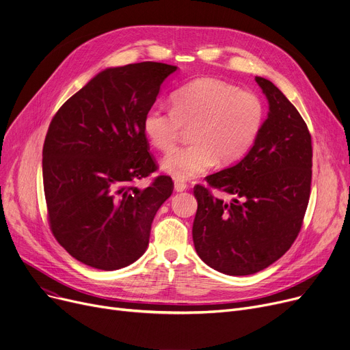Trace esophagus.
I'll use <instances>...</instances> for the list:
<instances>
[{
	"mask_svg": "<svg viewBox=\"0 0 350 350\" xmlns=\"http://www.w3.org/2000/svg\"><path fill=\"white\" fill-rule=\"evenodd\" d=\"M187 187H189L187 183H184L183 180H176V181H174V190H176L177 193L187 190Z\"/></svg>",
	"mask_w": 350,
	"mask_h": 350,
	"instance_id": "esophagus-1",
	"label": "esophagus"
}]
</instances>
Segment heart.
<instances>
[{"label": "heart", "mask_w": 350, "mask_h": 350, "mask_svg": "<svg viewBox=\"0 0 350 350\" xmlns=\"http://www.w3.org/2000/svg\"><path fill=\"white\" fill-rule=\"evenodd\" d=\"M173 109L150 107L144 116V132L160 152L178 142L183 128H191L193 145L167 153L160 169L176 180L194 178L218 161L239 160L254 144L263 125L260 98L249 90L217 79H198L178 88Z\"/></svg>", "instance_id": "heart-1"}]
</instances>
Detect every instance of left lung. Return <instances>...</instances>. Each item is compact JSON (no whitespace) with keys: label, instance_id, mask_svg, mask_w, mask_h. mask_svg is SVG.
<instances>
[{"label":"left lung","instance_id":"obj_1","mask_svg":"<svg viewBox=\"0 0 350 350\" xmlns=\"http://www.w3.org/2000/svg\"><path fill=\"white\" fill-rule=\"evenodd\" d=\"M269 113L247 154L235 166L197 184L194 247L204 263L224 274L258 273L291 247L311 193L312 145L307 124L271 81L254 77ZM209 187L232 197L214 198Z\"/></svg>","mask_w":350,"mask_h":350}]
</instances>
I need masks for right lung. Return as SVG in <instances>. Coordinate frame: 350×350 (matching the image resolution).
Segmentation results:
<instances>
[{
  "mask_svg": "<svg viewBox=\"0 0 350 350\" xmlns=\"http://www.w3.org/2000/svg\"><path fill=\"white\" fill-rule=\"evenodd\" d=\"M176 66L142 62L103 70L56 112L43 145V189L56 241L100 270L129 266L145 253L169 176L157 170L144 116Z\"/></svg>",
  "mask_w": 350,
  "mask_h": 350,
  "instance_id": "obj_1",
  "label": "right lung"
}]
</instances>
